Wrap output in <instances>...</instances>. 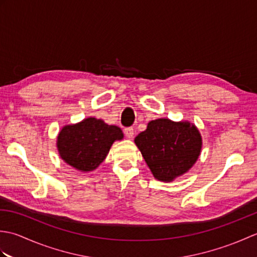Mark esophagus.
<instances>
[{
  "instance_id": "obj_1",
  "label": "esophagus",
  "mask_w": 257,
  "mask_h": 257,
  "mask_svg": "<svg viewBox=\"0 0 257 257\" xmlns=\"http://www.w3.org/2000/svg\"><path fill=\"white\" fill-rule=\"evenodd\" d=\"M124 135H125V137H127L128 139H133L134 138V135H135L134 128H132V127L125 128L124 129Z\"/></svg>"
}]
</instances>
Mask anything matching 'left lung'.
<instances>
[{"label":"left lung","instance_id":"8db88e82","mask_svg":"<svg viewBox=\"0 0 257 257\" xmlns=\"http://www.w3.org/2000/svg\"><path fill=\"white\" fill-rule=\"evenodd\" d=\"M135 143L155 178L168 182L194 165L202 147L195 125L166 118L150 121L145 132L135 138Z\"/></svg>","mask_w":257,"mask_h":257}]
</instances>
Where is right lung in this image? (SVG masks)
<instances>
[{
	"mask_svg": "<svg viewBox=\"0 0 257 257\" xmlns=\"http://www.w3.org/2000/svg\"><path fill=\"white\" fill-rule=\"evenodd\" d=\"M122 138L123 134L117 125L90 117L79 123L65 125L58 135L57 148L69 166L91 171L105 160L113 141Z\"/></svg>",
	"mask_w": 257,
	"mask_h": 257,
	"instance_id": "obj_1",
	"label": "right lung"
}]
</instances>
